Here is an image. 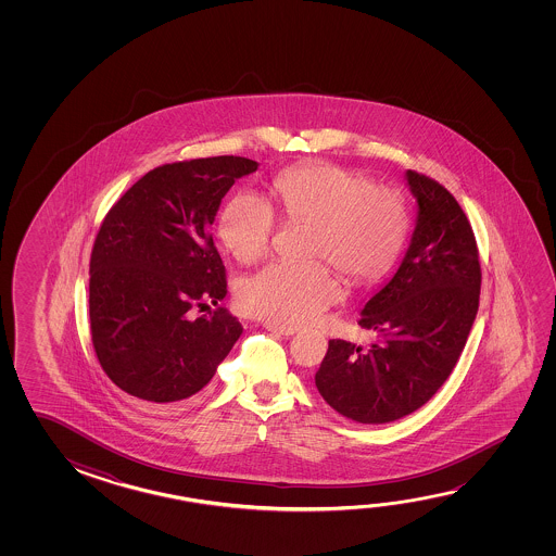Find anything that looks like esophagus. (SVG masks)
I'll list each match as a JSON object with an SVG mask.
<instances>
[{"instance_id": "esophagus-1", "label": "esophagus", "mask_w": 556, "mask_h": 556, "mask_svg": "<svg viewBox=\"0 0 556 556\" xmlns=\"http://www.w3.org/2000/svg\"><path fill=\"white\" fill-rule=\"evenodd\" d=\"M265 329L271 331V333H279V336L287 337L296 333V328H291V326H277V324H265Z\"/></svg>"}]
</instances>
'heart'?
<instances>
[{
    "instance_id": "obj_1",
    "label": "heart",
    "mask_w": 556,
    "mask_h": 556,
    "mask_svg": "<svg viewBox=\"0 0 556 556\" xmlns=\"http://www.w3.org/2000/svg\"><path fill=\"white\" fill-rule=\"evenodd\" d=\"M274 193L282 219L309 227L306 257L328 262L349 282L382 277L407 237L409 217L400 193L337 164L285 170L275 178ZM274 228V210L250 191L237 193L220 213V240L240 264L264 257ZM337 296L336 277L321 262L267 265L238 294L242 308L277 326L308 324Z\"/></svg>"
}]
</instances>
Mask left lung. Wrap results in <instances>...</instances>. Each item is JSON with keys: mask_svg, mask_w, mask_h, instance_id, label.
Segmentation results:
<instances>
[{"mask_svg": "<svg viewBox=\"0 0 556 556\" xmlns=\"http://www.w3.org/2000/svg\"><path fill=\"white\" fill-rule=\"evenodd\" d=\"M405 180L417 200L409 248L358 319L382 341L331 339L316 372L321 397L363 425L422 407L454 370L479 309V250L464 210L425 174L407 170Z\"/></svg>", "mask_w": 556, "mask_h": 556, "instance_id": "left-lung-1", "label": "left lung"}]
</instances>
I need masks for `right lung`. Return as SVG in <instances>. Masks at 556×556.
<instances>
[{
  "instance_id": "right-lung-1",
  "label": "right lung",
  "mask_w": 556,
  "mask_h": 556,
  "mask_svg": "<svg viewBox=\"0 0 556 556\" xmlns=\"http://www.w3.org/2000/svg\"><path fill=\"white\" fill-rule=\"evenodd\" d=\"M244 156L163 164L112 205L89 267L92 346L119 390L151 407H178L201 392L242 333L227 308L190 309L227 296L211 225Z\"/></svg>"
}]
</instances>
